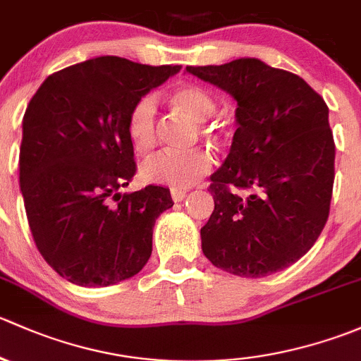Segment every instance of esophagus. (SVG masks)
<instances>
[{"label":"esophagus","instance_id":"1","mask_svg":"<svg viewBox=\"0 0 361 361\" xmlns=\"http://www.w3.org/2000/svg\"><path fill=\"white\" fill-rule=\"evenodd\" d=\"M170 196H172L173 202H182L185 198V191H182V189H170Z\"/></svg>","mask_w":361,"mask_h":361}]
</instances>
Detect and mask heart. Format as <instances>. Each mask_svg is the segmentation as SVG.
Here are the masks:
<instances>
[{"instance_id":"obj_1","label":"heart","mask_w":361,"mask_h":361,"mask_svg":"<svg viewBox=\"0 0 361 361\" xmlns=\"http://www.w3.org/2000/svg\"><path fill=\"white\" fill-rule=\"evenodd\" d=\"M170 100L177 109L196 123H205L214 116L217 102L212 94L200 85L185 83L173 88ZM156 123H158V107L153 94L139 97L130 107L126 116V133L133 146L140 151L153 147L156 140ZM205 135H215V130L202 126ZM212 156L203 149L173 153V151H158L147 156L139 166V176L144 182L166 185L173 189H184L208 176L212 170Z\"/></svg>"}]
</instances>
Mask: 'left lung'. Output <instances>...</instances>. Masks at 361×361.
<instances>
[{"instance_id": "8db88e82", "label": "left lung", "mask_w": 361, "mask_h": 361, "mask_svg": "<svg viewBox=\"0 0 361 361\" xmlns=\"http://www.w3.org/2000/svg\"><path fill=\"white\" fill-rule=\"evenodd\" d=\"M185 71L238 104L231 151L210 177L215 208L202 228L203 254L241 278L292 266L329 219L336 144L325 100L300 76L257 59Z\"/></svg>"}]
</instances>
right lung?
Here are the masks:
<instances>
[{
	"label": "right lung",
	"mask_w": 361,
	"mask_h": 361,
	"mask_svg": "<svg viewBox=\"0 0 361 361\" xmlns=\"http://www.w3.org/2000/svg\"><path fill=\"white\" fill-rule=\"evenodd\" d=\"M180 66L97 57L50 74L22 120L20 191L43 259L71 283L107 287L139 273L170 191L120 189L135 176L126 116Z\"/></svg>",
	"instance_id": "1"
}]
</instances>
